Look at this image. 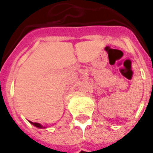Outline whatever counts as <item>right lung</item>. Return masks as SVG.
Listing matches in <instances>:
<instances>
[{
  "label": "right lung",
  "instance_id": "1",
  "mask_svg": "<svg viewBox=\"0 0 153 153\" xmlns=\"http://www.w3.org/2000/svg\"><path fill=\"white\" fill-rule=\"evenodd\" d=\"M30 123H31L32 125H34L35 127H38V128H42V127H43V126H42L40 123H31V122H30Z\"/></svg>",
  "mask_w": 153,
  "mask_h": 153
}]
</instances>
